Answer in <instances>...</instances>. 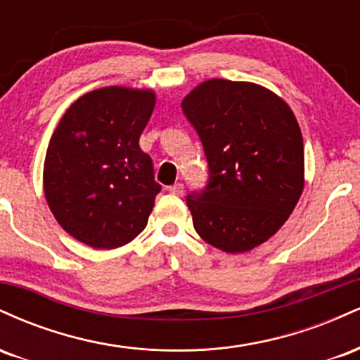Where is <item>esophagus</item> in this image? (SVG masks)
I'll return each instance as SVG.
<instances>
[{"mask_svg":"<svg viewBox=\"0 0 360 360\" xmlns=\"http://www.w3.org/2000/svg\"><path fill=\"white\" fill-rule=\"evenodd\" d=\"M167 191L171 193V194H176V196H183V193H184V184H183V183H176V184L169 186Z\"/></svg>","mask_w":360,"mask_h":360,"instance_id":"esophagus-1","label":"esophagus"}]
</instances>
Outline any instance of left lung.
Instances as JSON below:
<instances>
[{
  "label": "left lung",
  "instance_id": "1",
  "mask_svg": "<svg viewBox=\"0 0 360 360\" xmlns=\"http://www.w3.org/2000/svg\"><path fill=\"white\" fill-rule=\"evenodd\" d=\"M210 177L186 198L198 235L229 254L249 252L274 235L304 186L303 137L278 94L254 82L210 79L184 98Z\"/></svg>",
  "mask_w": 360,
  "mask_h": 360
}]
</instances>
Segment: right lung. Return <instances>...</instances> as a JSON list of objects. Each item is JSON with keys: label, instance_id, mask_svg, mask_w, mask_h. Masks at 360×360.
Instances as JSON below:
<instances>
[{"label": "right lung", "instance_id": "add662e5", "mask_svg": "<svg viewBox=\"0 0 360 360\" xmlns=\"http://www.w3.org/2000/svg\"><path fill=\"white\" fill-rule=\"evenodd\" d=\"M152 89L86 93L60 118L44 162V193L59 225L93 249H117L147 226L160 184L139 139Z\"/></svg>", "mask_w": 360, "mask_h": 360}]
</instances>
